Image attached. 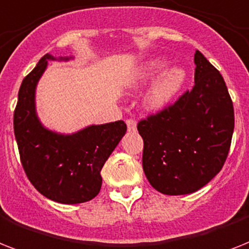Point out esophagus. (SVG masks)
<instances>
[{
  "label": "esophagus",
  "instance_id": "34e87169",
  "mask_svg": "<svg viewBox=\"0 0 249 249\" xmlns=\"http://www.w3.org/2000/svg\"><path fill=\"white\" fill-rule=\"evenodd\" d=\"M126 125H128V130L129 131L137 130V121L133 120V119H128V120H126Z\"/></svg>",
  "mask_w": 249,
  "mask_h": 249
}]
</instances>
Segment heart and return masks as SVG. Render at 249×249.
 Returning <instances> with one entry per match:
<instances>
[{
	"label": "heart",
	"instance_id": "heart-1",
	"mask_svg": "<svg viewBox=\"0 0 249 249\" xmlns=\"http://www.w3.org/2000/svg\"><path fill=\"white\" fill-rule=\"evenodd\" d=\"M166 65L167 58L163 56L149 58L148 61H145L137 71V79L141 82L149 80L153 76H156ZM185 82H187V71L183 66L174 65L165 69L155 79V82L151 84L145 93V106L153 111L165 108L173 102L174 98L183 89Z\"/></svg>",
	"mask_w": 249,
	"mask_h": 249
}]
</instances>
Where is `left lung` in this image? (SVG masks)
Wrapping results in <instances>:
<instances>
[{
  "instance_id": "obj_1",
  "label": "left lung",
  "mask_w": 249,
  "mask_h": 249,
  "mask_svg": "<svg viewBox=\"0 0 249 249\" xmlns=\"http://www.w3.org/2000/svg\"><path fill=\"white\" fill-rule=\"evenodd\" d=\"M195 87L138 123L143 171L163 195L197 192L223 169L234 131V108L224 78L196 51Z\"/></svg>"
}]
</instances>
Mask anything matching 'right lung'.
<instances>
[{
	"mask_svg": "<svg viewBox=\"0 0 249 249\" xmlns=\"http://www.w3.org/2000/svg\"><path fill=\"white\" fill-rule=\"evenodd\" d=\"M72 58L44 54L24 78L14 112V133L26 177L40 195L65 205L90 201L100 193L101 170L126 131L123 120L89 125L72 134L50 130L40 123L36 108L40 76L48 61Z\"/></svg>",
	"mask_w": 249,
	"mask_h": 249,
	"instance_id": "add662e5",
	"label": "right lung"
}]
</instances>
